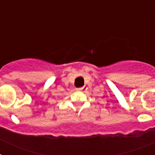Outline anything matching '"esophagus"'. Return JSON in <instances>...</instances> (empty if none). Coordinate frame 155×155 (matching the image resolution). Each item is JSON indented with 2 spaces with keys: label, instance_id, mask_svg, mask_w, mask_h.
<instances>
[{
  "label": "esophagus",
  "instance_id": "esophagus-1",
  "mask_svg": "<svg viewBox=\"0 0 155 155\" xmlns=\"http://www.w3.org/2000/svg\"><path fill=\"white\" fill-rule=\"evenodd\" d=\"M86 89H87V87H86V86H83V87H78V88H77V91H85Z\"/></svg>",
  "mask_w": 155,
  "mask_h": 155
}]
</instances>
